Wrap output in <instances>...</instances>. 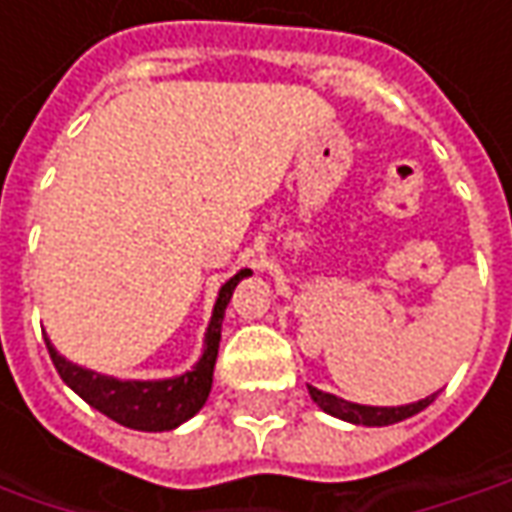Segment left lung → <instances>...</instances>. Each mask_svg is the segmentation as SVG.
Segmentation results:
<instances>
[{
	"instance_id": "8db88e82",
	"label": "left lung",
	"mask_w": 512,
	"mask_h": 512,
	"mask_svg": "<svg viewBox=\"0 0 512 512\" xmlns=\"http://www.w3.org/2000/svg\"><path fill=\"white\" fill-rule=\"evenodd\" d=\"M308 392L319 403L322 412H328L333 417H342L347 423H358V426H389V423H398V420H406V417L423 412L434 401V395H429L423 401L406 403V406H361V403L342 401V398L328 395V392H322V389L316 387H308Z\"/></svg>"
}]
</instances>
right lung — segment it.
Returning a JSON list of instances; mask_svg holds the SVG:
<instances>
[{
  "label": "right lung",
  "mask_w": 512,
  "mask_h": 512,
  "mask_svg": "<svg viewBox=\"0 0 512 512\" xmlns=\"http://www.w3.org/2000/svg\"><path fill=\"white\" fill-rule=\"evenodd\" d=\"M243 274H249V271H238L221 288L210 328H207V339H204V356L198 358V364L190 373L168 378V381H117V378H106V375H97L66 361L55 353L50 339H44L52 364L64 378L66 387L75 389L89 406H95L97 412L117 420L120 426L139 431L176 429L187 417L196 415L210 395L212 370H215L218 342H221V322H224L229 297H232L235 285L241 283Z\"/></svg>",
  "instance_id": "1"
}]
</instances>
